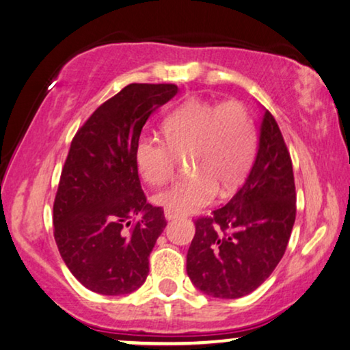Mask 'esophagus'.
<instances>
[{"mask_svg": "<svg viewBox=\"0 0 350 350\" xmlns=\"http://www.w3.org/2000/svg\"><path fill=\"white\" fill-rule=\"evenodd\" d=\"M178 216H179V213H176V211L167 210V208L165 210V218H166L167 221H170V219H174V218H178Z\"/></svg>", "mask_w": 350, "mask_h": 350, "instance_id": "obj_1", "label": "esophagus"}]
</instances>
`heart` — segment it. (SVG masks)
Masks as SVG:
<instances>
[{"label": "heart", "mask_w": 350, "mask_h": 350, "mask_svg": "<svg viewBox=\"0 0 350 350\" xmlns=\"http://www.w3.org/2000/svg\"><path fill=\"white\" fill-rule=\"evenodd\" d=\"M163 140L142 137L135 145V165L152 185L174 176L187 158L192 176L172 183L154 203L176 213L198 210L213 200L218 187L226 193L244 179L256 152V131L244 103L190 98L165 118Z\"/></svg>", "instance_id": "1"}]
</instances>
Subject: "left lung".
Instances as JSON below:
<instances>
[{"label": "left lung", "instance_id": "left-lung-1", "mask_svg": "<svg viewBox=\"0 0 350 350\" xmlns=\"http://www.w3.org/2000/svg\"><path fill=\"white\" fill-rule=\"evenodd\" d=\"M294 221L293 161L276 119L265 109L245 183L226 205L196 219L187 252L190 281L216 299L254 293L281 262Z\"/></svg>", "mask_w": 350, "mask_h": 350}]
</instances>
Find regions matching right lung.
Wrapping results in <instances>:
<instances>
[{"label": "right lung", "mask_w": 350, "mask_h": 350, "mask_svg": "<svg viewBox=\"0 0 350 350\" xmlns=\"http://www.w3.org/2000/svg\"><path fill=\"white\" fill-rule=\"evenodd\" d=\"M174 83H129L95 109L74 135L53 205L55 241L74 278L94 293L122 295L148 276V256L166 226L147 203L135 145Z\"/></svg>", "instance_id": "right-lung-1"}]
</instances>
